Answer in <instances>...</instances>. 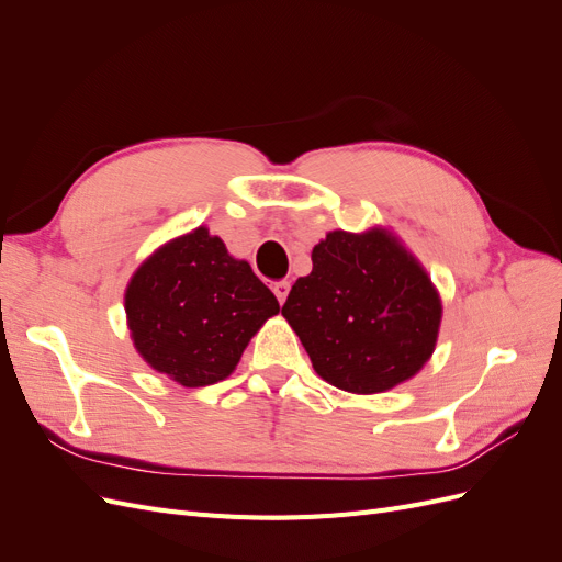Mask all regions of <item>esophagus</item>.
Returning a JSON list of instances; mask_svg holds the SVG:
<instances>
[{
    "label": "esophagus",
    "mask_w": 562,
    "mask_h": 562,
    "mask_svg": "<svg viewBox=\"0 0 562 562\" xmlns=\"http://www.w3.org/2000/svg\"><path fill=\"white\" fill-rule=\"evenodd\" d=\"M271 291H274L279 304H283L285 297H288V293H291V283H288V281H277L274 285H271Z\"/></svg>",
    "instance_id": "1"
}]
</instances>
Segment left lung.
<instances>
[{"label": "left lung", "mask_w": 562, "mask_h": 562, "mask_svg": "<svg viewBox=\"0 0 562 562\" xmlns=\"http://www.w3.org/2000/svg\"><path fill=\"white\" fill-rule=\"evenodd\" d=\"M312 262L281 314L318 375L351 394L411 380L434 353L440 326L427 271L382 229L330 232Z\"/></svg>", "instance_id": "obj_1"}]
</instances>
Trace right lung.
<instances>
[{
  "mask_svg": "<svg viewBox=\"0 0 562 562\" xmlns=\"http://www.w3.org/2000/svg\"><path fill=\"white\" fill-rule=\"evenodd\" d=\"M126 314L135 349L151 368L182 386H209L236 368L279 302L248 262L199 227L140 265Z\"/></svg>",
  "mask_w": 562,
  "mask_h": 562,
  "instance_id": "right-lung-1",
  "label": "right lung"
}]
</instances>
